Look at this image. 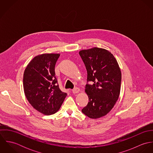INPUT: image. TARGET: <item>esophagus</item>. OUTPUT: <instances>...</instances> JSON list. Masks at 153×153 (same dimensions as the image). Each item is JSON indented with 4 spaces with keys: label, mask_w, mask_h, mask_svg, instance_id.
I'll return each instance as SVG.
<instances>
[{
    "label": "esophagus",
    "mask_w": 153,
    "mask_h": 153,
    "mask_svg": "<svg viewBox=\"0 0 153 153\" xmlns=\"http://www.w3.org/2000/svg\"><path fill=\"white\" fill-rule=\"evenodd\" d=\"M72 91L74 94H77V93H79L80 92V89L78 88H75L72 90Z\"/></svg>",
    "instance_id": "34e87169"
}]
</instances>
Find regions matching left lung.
Returning a JSON list of instances; mask_svg holds the SVG:
<instances>
[{"instance_id": "8db88e82", "label": "left lung", "mask_w": 153, "mask_h": 153, "mask_svg": "<svg viewBox=\"0 0 153 153\" xmlns=\"http://www.w3.org/2000/svg\"><path fill=\"white\" fill-rule=\"evenodd\" d=\"M87 71L85 92L89 98L82 112L90 118L107 115L114 107L120 95L121 72L114 55L99 48L81 50L79 52Z\"/></svg>"}]
</instances>
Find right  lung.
I'll use <instances>...</instances> for the list:
<instances>
[{
	"label": "right lung",
	"mask_w": 153,
	"mask_h": 153,
	"mask_svg": "<svg viewBox=\"0 0 153 153\" xmlns=\"http://www.w3.org/2000/svg\"><path fill=\"white\" fill-rule=\"evenodd\" d=\"M59 53H44L34 57L26 66L23 84L30 104L44 115H52L61 108L67 94L62 92L55 76Z\"/></svg>",
	"instance_id": "right-lung-1"
}]
</instances>
